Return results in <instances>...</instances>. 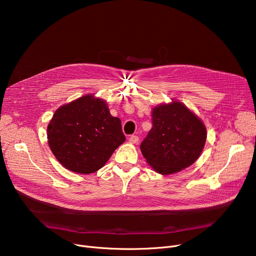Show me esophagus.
<instances>
[{
    "label": "esophagus",
    "instance_id": "1",
    "mask_svg": "<svg viewBox=\"0 0 256 256\" xmlns=\"http://www.w3.org/2000/svg\"><path fill=\"white\" fill-rule=\"evenodd\" d=\"M128 141H130V143H132V144H137L138 141H139V138H138V136L132 135V136L128 138Z\"/></svg>",
    "mask_w": 256,
    "mask_h": 256
}]
</instances>
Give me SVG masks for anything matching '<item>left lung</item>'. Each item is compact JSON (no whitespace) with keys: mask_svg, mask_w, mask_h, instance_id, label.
<instances>
[{"mask_svg":"<svg viewBox=\"0 0 256 256\" xmlns=\"http://www.w3.org/2000/svg\"><path fill=\"white\" fill-rule=\"evenodd\" d=\"M152 119V128L140 146L146 162L162 176L191 166L202 152L206 141L202 120L174 100L156 106Z\"/></svg>","mask_w":256,"mask_h":256,"instance_id":"obj_1","label":"left lung"}]
</instances>
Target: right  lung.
I'll return each mask as SVG.
<instances>
[{
    "mask_svg": "<svg viewBox=\"0 0 256 256\" xmlns=\"http://www.w3.org/2000/svg\"><path fill=\"white\" fill-rule=\"evenodd\" d=\"M46 132L58 162L80 174L100 170L126 141L121 120L111 115L104 100L92 94L58 108Z\"/></svg>",
    "mask_w": 256,
    "mask_h": 256,
    "instance_id": "add662e5",
    "label": "right lung"
}]
</instances>
